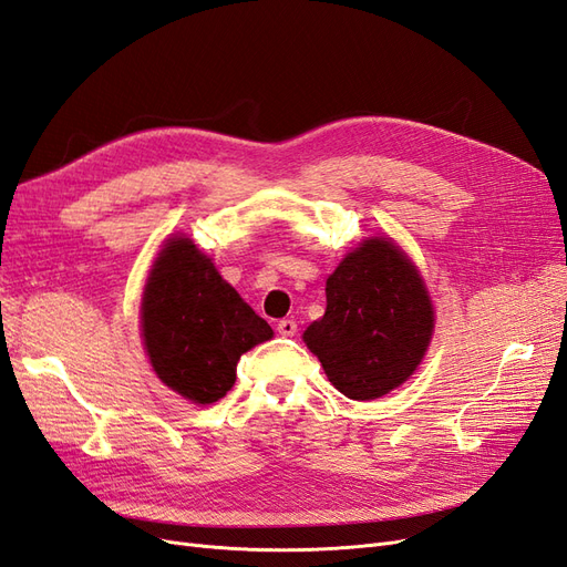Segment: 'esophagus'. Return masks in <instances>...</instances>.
I'll return each instance as SVG.
<instances>
[{
  "label": "esophagus",
  "mask_w": 567,
  "mask_h": 567,
  "mask_svg": "<svg viewBox=\"0 0 567 567\" xmlns=\"http://www.w3.org/2000/svg\"><path fill=\"white\" fill-rule=\"evenodd\" d=\"M277 331H279L284 338H290V336L298 333V323H296L293 319H281V321L277 323Z\"/></svg>",
  "instance_id": "34e87169"
}]
</instances>
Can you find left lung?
I'll return each instance as SVG.
<instances>
[{
    "label": "left lung",
    "instance_id": "1",
    "mask_svg": "<svg viewBox=\"0 0 567 567\" xmlns=\"http://www.w3.org/2000/svg\"><path fill=\"white\" fill-rule=\"evenodd\" d=\"M433 321L416 267L392 241L369 238L326 281V315L302 338L336 390L375 400L416 371Z\"/></svg>",
    "mask_w": 567,
    "mask_h": 567
}]
</instances>
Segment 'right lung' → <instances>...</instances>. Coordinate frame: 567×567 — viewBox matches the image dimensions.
<instances>
[{
	"label": "right lung",
	"mask_w": 567,
	"mask_h": 567,
	"mask_svg": "<svg viewBox=\"0 0 567 567\" xmlns=\"http://www.w3.org/2000/svg\"><path fill=\"white\" fill-rule=\"evenodd\" d=\"M142 331L158 379L196 404L225 398L241 354L274 336L188 238H173L153 265Z\"/></svg>",
	"instance_id": "right-lung-1"
}]
</instances>
